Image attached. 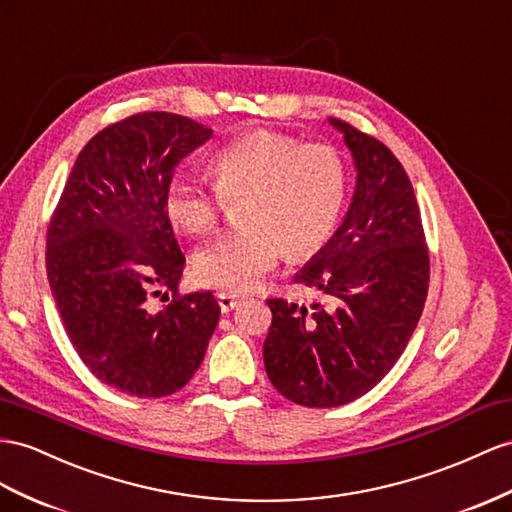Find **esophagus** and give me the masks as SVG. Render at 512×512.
Returning a JSON list of instances; mask_svg holds the SVG:
<instances>
[{
  "mask_svg": "<svg viewBox=\"0 0 512 512\" xmlns=\"http://www.w3.org/2000/svg\"><path fill=\"white\" fill-rule=\"evenodd\" d=\"M216 298H218V305H220V311H222V313H227V311L235 309V307H238V305L242 303V298H240V296L227 294V292H218V294H216Z\"/></svg>",
  "mask_w": 512,
  "mask_h": 512,
  "instance_id": "obj_1",
  "label": "esophagus"
}]
</instances>
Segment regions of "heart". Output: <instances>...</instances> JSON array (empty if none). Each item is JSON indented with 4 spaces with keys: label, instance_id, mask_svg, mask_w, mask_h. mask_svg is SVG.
<instances>
[{
    "label": "heart",
    "instance_id": "obj_1",
    "mask_svg": "<svg viewBox=\"0 0 512 512\" xmlns=\"http://www.w3.org/2000/svg\"><path fill=\"white\" fill-rule=\"evenodd\" d=\"M214 190L175 177L164 212L181 231H214L227 205L242 203L240 231L222 235L194 257L201 285L248 292L285 253L309 259L331 242L348 196V166L333 144L255 129L225 144L209 162Z\"/></svg>",
    "mask_w": 512,
    "mask_h": 512
}]
</instances>
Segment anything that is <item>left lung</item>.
Listing matches in <instances>:
<instances>
[{"label": "left lung", "mask_w": 512, "mask_h": 512, "mask_svg": "<svg viewBox=\"0 0 512 512\" xmlns=\"http://www.w3.org/2000/svg\"><path fill=\"white\" fill-rule=\"evenodd\" d=\"M357 190L344 225L296 274L318 290L311 309L268 298L270 383L283 398L331 409L365 396L396 365L424 311L430 257L419 205L400 160L346 121Z\"/></svg>", "instance_id": "1"}]
</instances>
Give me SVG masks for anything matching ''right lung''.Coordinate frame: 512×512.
I'll return each mask as SVG.
<instances>
[{"label": "right lung", "instance_id": "1", "mask_svg": "<svg viewBox=\"0 0 512 512\" xmlns=\"http://www.w3.org/2000/svg\"><path fill=\"white\" fill-rule=\"evenodd\" d=\"M214 131L173 112H138L101 129L77 155L47 229L51 294L73 348L101 383L138 398L186 385L220 307L179 294L181 248L164 212L175 166ZM164 289L167 305L150 298Z\"/></svg>", "mask_w": 512, "mask_h": 512}]
</instances>
